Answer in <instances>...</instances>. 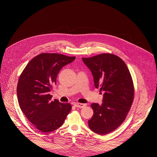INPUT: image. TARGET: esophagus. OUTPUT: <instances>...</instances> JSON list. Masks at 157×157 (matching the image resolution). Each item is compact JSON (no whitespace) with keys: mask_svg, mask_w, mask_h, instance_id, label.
I'll return each mask as SVG.
<instances>
[{"mask_svg":"<svg viewBox=\"0 0 157 157\" xmlns=\"http://www.w3.org/2000/svg\"><path fill=\"white\" fill-rule=\"evenodd\" d=\"M74 105L76 107V108H85V107L86 106V104H81V103H74Z\"/></svg>","mask_w":157,"mask_h":157,"instance_id":"obj_1","label":"esophagus"}]
</instances>
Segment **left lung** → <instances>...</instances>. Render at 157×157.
<instances>
[{
    "label": "left lung",
    "mask_w": 157,
    "mask_h": 157,
    "mask_svg": "<svg viewBox=\"0 0 157 157\" xmlns=\"http://www.w3.org/2000/svg\"><path fill=\"white\" fill-rule=\"evenodd\" d=\"M82 60L92 73L95 88L104 93L101 105L91 104L94 115L88 127L105 135L121 125L130 109L134 97L132 78L125 63L115 55L102 53Z\"/></svg>",
    "instance_id": "1"
}]
</instances>
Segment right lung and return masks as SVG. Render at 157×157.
<instances>
[{"label":"right lung","instance_id":"right-lung-1","mask_svg":"<svg viewBox=\"0 0 157 157\" xmlns=\"http://www.w3.org/2000/svg\"><path fill=\"white\" fill-rule=\"evenodd\" d=\"M75 59L59 53H41L33 58L21 74L17 85L19 105L41 132L60 127L72 109L69 103L52 101V95L49 93L60 69Z\"/></svg>","mask_w":157,"mask_h":157}]
</instances>
